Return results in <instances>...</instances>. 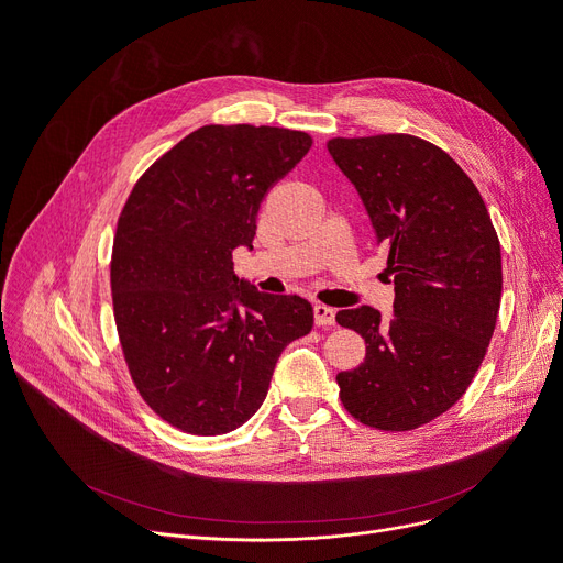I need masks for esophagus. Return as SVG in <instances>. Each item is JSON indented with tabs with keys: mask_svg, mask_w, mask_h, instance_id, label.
Instances as JSON below:
<instances>
[{
	"mask_svg": "<svg viewBox=\"0 0 563 563\" xmlns=\"http://www.w3.org/2000/svg\"><path fill=\"white\" fill-rule=\"evenodd\" d=\"M312 312H314V323H317V327H333V323H335V310L329 308V306L314 303Z\"/></svg>",
	"mask_w": 563,
	"mask_h": 563,
	"instance_id": "obj_1",
	"label": "esophagus"
}]
</instances>
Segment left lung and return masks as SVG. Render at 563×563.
<instances>
[{
  "instance_id": "obj_1",
  "label": "left lung",
  "mask_w": 563,
  "mask_h": 563,
  "mask_svg": "<svg viewBox=\"0 0 563 563\" xmlns=\"http://www.w3.org/2000/svg\"><path fill=\"white\" fill-rule=\"evenodd\" d=\"M395 280L390 321L361 306L335 321L367 356L340 372V399L380 431H410L452 408L475 378L501 299L499 240L482 194L438 145L410 134L331 139Z\"/></svg>"
}]
</instances>
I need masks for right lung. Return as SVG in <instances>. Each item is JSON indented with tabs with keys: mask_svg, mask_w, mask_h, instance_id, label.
Segmentation results:
<instances>
[{
	"mask_svg": "<svg viewBox=\"0 0 563 563\" xmlns=\"http://www.w3.org/2000/svg\"><path fill=\"white\" fill-rule=\"evenodd\" d=\"M306 132L205 125L162 155L118 219L111 297L143 401L194 435L242 427L262 406L283 349L310 333L312 306L234 276L253 249L264 194L310 151Z\"/></svg>",
	"mask_w": 563,
	"mask_h": 563,
	"instance_id": "obj_1",
	"label": "right lung"
}]
</instances>
